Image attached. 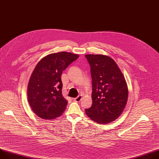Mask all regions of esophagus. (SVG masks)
Returning a JSON list of instances; mask_svg holds the SVG:
<instances>
[{"label":"esophagus","mask_w":159,"mask_h":159,"mask_svg":"<svg viewBox=\"0 0 159 159\" xmlns=\"http://www.w3.org/2000/svg\"><path fill=\"white\" fill-rule=\"evenodd\" d=\"M81 99H82V96L81 95H79L77 98H74V101H75V102H80Z\"/></svg>","instance_id":"1"}]
</instances>
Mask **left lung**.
Returning a JSON list of instances; mask_svg holds the SVG:
<instances>
[{"instance_id":"left-lung-1","label":"left lung","mask_w":159,"mask_h":159,"mask_svg":"<svg viewBox=\"0 0 159 159\" xmlns=\"http://www.w3.org/2000/svg\"><path fill=\"white\" fill-rule=\"evenodd\" d=\"M91 66L92 100L85 113L93 121L107 124L116 120L123 112L128 99L125 79L117 64L103 54L85 55Z\"/></svg>"}]
</instances>
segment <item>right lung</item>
Returning a JSON list of instances; mask_svg holds the SVG:
<instances>
[{"mask_svg": "<svg viewBox=\"0 0 159 159\" xmlns=\"http://www.w3.org/2000/svg\"><path fill=\"white\" fill-rule=\"evenodd\" d=\"M79 56L68 52L48 54L37 63L27 87V97L33 111L42 119L51 120L63 114L67 101L62 96L61 76Z\"/></svg>", "mask_w": 159, "mask_h": 159, "instance_id": "1", "label": "right lung"}]
</instances>
